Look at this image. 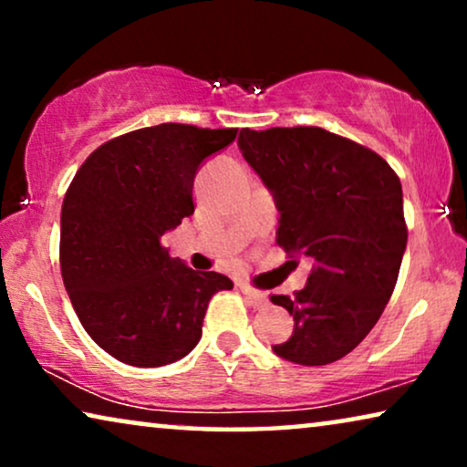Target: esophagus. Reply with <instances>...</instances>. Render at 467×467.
<instances>
[{
  "label": "esophagus",
  "mask_w": 467,
  "mask_h": 467,
  "mask_svg": "<svg viewBox=\"0 0 467 467\" xmlns=\"http://www.w3.org/2000/svg\"><path fill=\"white\" fill-rule=\"evenodd\" d=\"M240 289H242V293H244V297L248 299V302H251V306H254V308H261V306L267 304V296L264 291L253 289V286H248V285H242Z\"/></svg>",
  "instance_id": "1"
}]
</instances>
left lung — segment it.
I'll list each match as a JSON object with an SVG mask.
<instances>
[{
	"label": "left lung",
	"mask_w": 467,
	"mask_h": 467,
	"mask_svg": "<svg viewBox=\"0 0 467 467\" xmlns=\"http://www.w3.org/2000/svg\"><path fill=\"white\" fill-rule=\"evenodd\" d=\"M238 146L276 203L278 246L315 261L302 291L270 297L296 321L274 353L299 366L342 359L398 283L408 240L400 178L374 150L321 127L242 130Z\"/></svg>",
	"instance_id": "8db88e82"
}]
</instances>
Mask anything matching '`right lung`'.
<instances>
[{
    "label": "right lung",
    "mask_w": 467,
    "mask_h": 467,
    "mask_svg": "<svg viewBox=\"0 0 467 467\" xmlns=\"http://www.w3.org/2000/svg\"><path fill=\"white\" fill-rule=\"evenodd\" d=\"M238 130L163 123L101 144L61 208V276L82 327L114 359L159 368L197 347L208 302L234 283L170 257L161 235L193 214V181Z\"/></svg>",
    "instance_id": "add662e5"
}]
</instances>
